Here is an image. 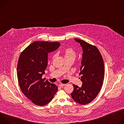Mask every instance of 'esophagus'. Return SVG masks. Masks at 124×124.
I'll list each match as a JSON object with an SVG mask.
<instances>
[{
  "label": "esophagus",
  "instance_id": "1",
  "mask_svg": "<svg viewBox=\"0 0 124 124\" xmlns=\"http://www.w3.org/2000/svg\"><path fill=\"white\" fill-rule=\"evenodd\" d=\"M66 84H63V83H61V84H59V86L60 87H64L65 85Z\"/></svg>",
  "mask_w": 124,
  "mask_h": 124
}]
</instances>
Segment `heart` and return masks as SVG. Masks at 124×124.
<instances>
[{"mask_svg": "<svg viewBox=\"0 0 124 124\" xmlns=\"http://www.w3.org/2000/svg\"><path fill=\"white\" fill-rule=\"evenodd\" d=\"M61 53L64 55L66 60L68 59H74L77 56L76 51L72 47H67L64 48L61 50ZM54 55L53 56L52 59H54Z\"/></svg>", "mask_w": 124, "mask_h": 124, "instance_id": "b5f03b06", "label": "heart"}]
</instances>
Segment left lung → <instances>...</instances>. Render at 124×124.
Listing matches in <instances>:
<instances>
[{
    "label": "left lung",
    "mask_w": 124,
    "mask_h": 124,
    "mask_svg": "<svg viewBox=\"0 0 124 124\" xmlns=\"http://www.w3.org/2000/svg\"><path fill=\"white\" fill-rule=\"evenodd\" d=\"M75 40L80 43L83 50L79 74L82 85L78 87L73 84L71 96L76 102L85 105L92 101L101 90L104 77V62L96 46L79 39Z\"/></svg>",
    "instance_id": "left-lung-1"
}]
</instances>
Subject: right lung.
Masks as SVG:
<instances>
[{"label":"right lung","instance_id":"obj_1","mask_svg":"<svg viewBox=\"0 0 124 124\" xmlns=\"http://www.w3.org/2000/svg\"><path fill=\"white\" fill-rule=\"evenodd\" d=\"M59 42L35 41L21 54L17 77L23 94L35 104L49 103L58 90L57 86L42 78L47 66V54L57 49Z\"/></svg>","mask_w":124,"mask_h":124}]
</instances>
